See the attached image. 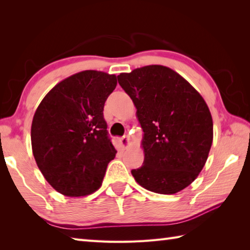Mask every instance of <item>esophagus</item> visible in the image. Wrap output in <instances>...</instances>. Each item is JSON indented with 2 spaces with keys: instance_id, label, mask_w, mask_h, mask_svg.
<instances>
[{
  "instance_id": "obj_1",
  "label": "esophagus",
  "mask_w": 250,
  "mask_h": 250,
  "mask_svg": "<svg viewBox=\"0 0 250 250\" xmlns=\"http://www.w3.org/2000/svg\"><path fill=\"white\" fill-rule=\"evenodd\" d=\"M119 143L122 148H126L127 146H129V138L127 136H124V137H121L119 138Z\"/></svg>"
}]
</instances>
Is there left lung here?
Returning <instances> with one entry per match:
<instances>
[{"label":"left lung","mask_w":250,"mask_h":250,"mask_svg":"<svg viewBox=\"0 0 250 250\" xmlns=\"http://www.w3.org/2000/svg\"><path fill=\"white\" fill-rule=\"evenodd\" d=\"M144 132V162L131 174L146 189L172 195L197 179L213 142V120L202 96L174 70L149 65L120 74Z\"/></svg>","instance_id":"left-lung-1"}]
</instances>
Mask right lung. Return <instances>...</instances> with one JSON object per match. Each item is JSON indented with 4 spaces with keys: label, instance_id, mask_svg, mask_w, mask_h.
Instances as JSON below:
<instances>
[{
    "label": "right lung",
    "instance_id": "right-lung-1",
    "mask_svg": "<svg viewBox=\"0 0 250 250\" xmlns=\"http://www.w3.org/2000/svg\"><path fill=\"white\" fill-rule=\"evenodd\" d=\"M116 83L115 75L81 71L58 83L36 110L33 155L47 182L64 196L96 191L115 157L104 106Z\"/></svg>",
    "mask_w": 250,
    "mask_h": 250
}]
</instances>
